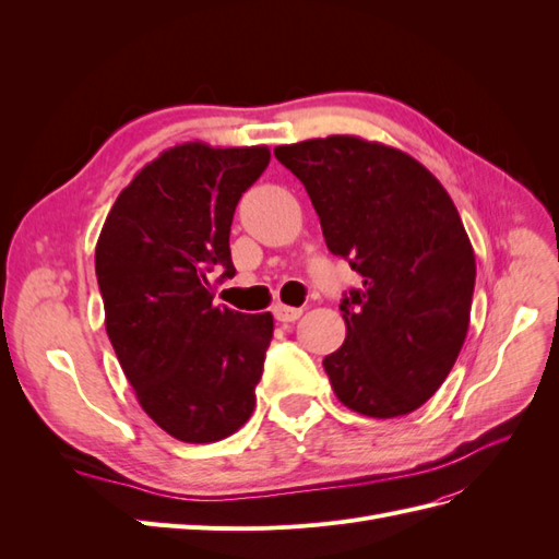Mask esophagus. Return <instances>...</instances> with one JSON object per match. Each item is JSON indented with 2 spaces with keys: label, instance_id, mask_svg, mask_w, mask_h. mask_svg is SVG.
Returning <instances> with one entry per match:
<instances>
[{
  "label": "esophagus",
  "instance_id": "34e87169",
  "mask_svg": "<svg viewBox=\"0 0 559 559\" xmlns=\"http://www.w3.org/2000/svg\"><path fill=\"white\" fill-rule=\"evenodd\" d=\"M273 314H275V319L277 321H284V324H289V321H296L300 314H302V310L300 308H289V306H275V310H273Z\"/></svg>",
  "mask_w": 559,
  "mask_h": 559
}]
</instances>
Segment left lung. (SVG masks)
<instances>
[{"label": "left lung", "instance_id": "left-lung-1", "mask_svg": "<svg viewBox=\"0 0 559 559\" xmlns=\"http://www.w3.org/2000/svg\"><path fill=\"white\" fill-rule=\"evenodd\" d=\"M312 200L331 253L364 277L341 312L345 343L324 359L349 411H417L452 370L471 319L476 257L452 198L394 146L331 134L275 148Z\"/></svg>", "mask_w": 559, "mask_h": 559}]
</instances>
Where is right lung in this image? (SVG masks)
Here are the masks:
<instances>
[{
    "instance_id": "1",
    "label": "right lung",
    "mask_w": 559,
    "mask_h": 559,
    "mask_svg": "<svg viewBox=\"0 0 559 559\" xmlns=\"http://www.w3.org/2000/svg\"><path fill=\"white\" fill-rule=\"evenodd\" d=\"M267 163V146L167 148L116 198L95 247L118 364L144 413L183 443L222 441L257 405L273 314L216 308L210 273L235 275L233 214Z\"/></svg>"
}]
</instances>
